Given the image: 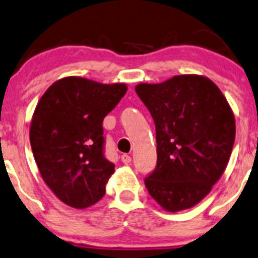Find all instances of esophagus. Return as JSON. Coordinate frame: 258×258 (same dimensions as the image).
<instances>
[{"label": "esophagus", "mask_w": 258, "mask_h": 258, "mask_svg": "<svg viewBox=\"0 0 258 258\" xmlns=\"http://www.w3.org/2000/svg\"><path fill=\"white\" fill-rule=\"evenodd\" d=\"M121 161L128 165V164L132 163V156L128 155V154H124V155H121Z\"/></svg>", "instance_id": "1"}]
</instances>
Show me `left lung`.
<instances>
[{
  "label": "left lung",
  "mask_w": 258,
  "mask_h": 258,
  "mask_svg": "<svg viewBox=\"0 0 258 258\" xmlns=\"http://www.w3.org/2000/svg\"><path fill=\"white\" fill-rule=\"evenodd\" d=\"M155 123L158 165L145 179L151 198L177 212L198 205L226 169L236 135L235 115L219 87L199 74L139 83Z\"/></svg>",
  "instance_id": "1"
}]
</instances>
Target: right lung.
Segmentation results:
<instances>
[{
  "label": "right lung",
  "instance_id": "obj_1",
  "mask_svg": "<svg viewBox=\"0 0 258 258\" xmlns=\"http://www.w3.org/2000/svg\"><path fill=\"white\" fill-rule=\"evenodd\" d=\"M128 90L82 77L55 81L38 100L30 142L39 174L66 205L86 209L105 194L114 164L103 155V119Z\"/></svg>",
  "mask_w": 258,
  "mask_h": 258
}]
</instances>
